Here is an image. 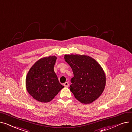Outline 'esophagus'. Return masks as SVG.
<instances>
[{
    "instance_id": "obj_1",
    "label": "esophagus",
    "mask_w": 132,
    "mask_h": 132,
    "mask_svg": "<svg viewBox=\"0 0 132 132\" xmlns=\"http://www.w3.org/2000/svg\"><path fill=\"white\" fill-rule=\"evenodd\" d=\"M64 86L65 87H68L69 86V84H68V83L67 82H66L65 83H64Z\"/></svg>"
}]
</instances>
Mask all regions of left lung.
<instances>
[{
    "label": "left lung",
    "mask_w": 132,
    "mask_h": 132,
    "mask_svg": "<svg viewBox=\"0 0 132 132\" xmlns=\"http://www.w3.org/2000/svg\"><path fill=\"white\" fill-rule=\"evenodd\" d=\"M64 58L74 74L70 90L81 103H93L102 95L105 87L106 77L103 68L88 55L66 54Z\"/></svg>",
    "instance_id": "1"
}]
</instances>
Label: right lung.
Returning a JSON list of instances; mask_svg holds the SVG:
<instances>
[{
  "instance_id": "right-lung-1",
  "label": "right lung",
  "mask_w": 132,
  "mask_h": 132,
  "mask_svg": "<svg viewBox=\"0 0 132 132\" xmlns=\"http://www.w3.org/2000/svg\"><path fill=\"white\" fill-rule=\"evenodd\" d=\"M56 59L55 56L39 59L30 68L27 75V90L38 102L47 103L51 101L64 88L54 71Z\"/></svg>"
}]
</instances>
